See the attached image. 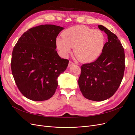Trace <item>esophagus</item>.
I'll list each match as a JSON object with an SVG mask.
<instances>
[{
    "label": "esophagus",
    "instance_id": "34e87169",
    "mask_svg": "<svg viewBox=\"0 0 135 135\" xmlns=\"http://www.w3.org/2000/svg\"><path fill=\"white\" fill-rule=\"evenodd\" d=\"M74 64V63L73 62H72V61H69V64H68V67H70L72 65Z\"/></svg>",
    "mask_w": 135,
    "mask_h": 135
}]
</instances>
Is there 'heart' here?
Instances as JSON below:
<instances>
[{
    "label": "heart",
    "instance_id": "1",
    "mask_svg": "<svg viewBox=\"0 0 135 135\" xmlns=\"http://www.w3.org/2000/svg\"><path fill=\"white\" fill-rule=\"evenodd\" d=\"M62 37H57L56 44L63 56L67 57L72 52L83 62H91L101 54L105 38L103 33L85 26L69 28L62 33Z\"/></svg>",
    "mask_w": 135,
    "mask_h": 135
}]
</instances>
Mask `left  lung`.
Segmentation results:
<instances>
[{
  "instance_id": "obj_1",
  "label": "left lung",
  "mask_w": 135,
  "mask_h": 135,
  "mask_svg": "<svg viewBox=\"0 0 135 135\" xmlns=\"http://www.w3.org/2000/svg\"><path fill=\"white\" fill-rule=\"evenodd\" d=\"M98 27L107 34L108 41L96 61L81 66L78 85L86 98L102 101L112 97L120 85L125 57L123 47L116 35L102 25Z\"/></svg>"
}]
</instances>
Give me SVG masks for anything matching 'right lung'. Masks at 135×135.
Segmentation results:
<instances>
[{
    "instance_id": "1",
    "label": "right lung",
    "mask_w": 135,
    "mask_h": 135,
    "mask_svg": "<svg viewBox=\"0 0 135 135\" xmlns=\"http://www.w3.org/2000/svg\"><path fill=\"white\" fill-rule=\"evenodd\" d=\"M64 29L55 25H41L29 29L13 48V76L23 95L34 101L51 98L58 86L57 78L66 71L69 61L56 50V38Z\"/></svg>"
}]
</instances>
